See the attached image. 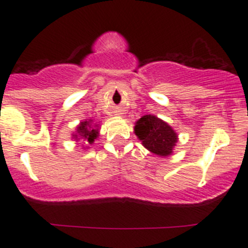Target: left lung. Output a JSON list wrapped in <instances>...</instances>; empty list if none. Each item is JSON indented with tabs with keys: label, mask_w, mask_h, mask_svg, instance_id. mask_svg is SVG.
I'll return each mask as SVG.
<instances>
[{
	"label": "left lung",
	"mask_w": 248,
	"mask_h": 248,
	"mask_svg": "<svg viewBox=\"0 0 248 248\" xmlns=\"http://www.w3.org/2000/svg\"><path fill=\"white\" fill-rule=\"evenodd\" d=\"M135 133L147 149L162 157L170 155L177 142V133L173 128L153 115L140 117L136 122Z\"/></svg>",
	"instance_id": "left-lung-1"
}]
</instances>
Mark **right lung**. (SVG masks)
I'll return each mask as SVG.
<instances>
[{"instance_id":"add662e5","label":"right lung","mask_w":248,"mask_h":248,"mask_svg":"<svg viewBox=\"0 0 248 248\" xmlns=\"http://www.w3.org/2000/svg\"><path fill=\"white\" fill-rule=\"evenodd\" d=\"M97 135H99V129L96 128V126L91 124V121H84L78 126V133L74 135V138L81 137L91 144Z\"/></svg>"}]
</instances>
